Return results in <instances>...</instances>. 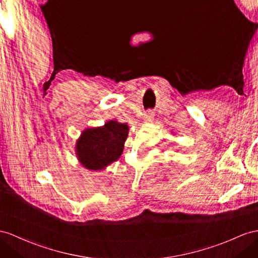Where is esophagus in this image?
Wrapping results in <instances>:
<instances>
[{
    "mask_svg": "<svg viewBox=\"0 0 258 258\" xmlns=\"http://www.w3.org/2000/svg\"><path fill=\"white\" fill-rule=\"evenodd\" d=\"M154 112L151 111V110H149V111H147L146 113H145V121L146 122H153V120H154Z\"/></svg>",
    "mask_w": 258,
    "mask_h": 258,
    "instance_id": "esophagus-1",
    "label": "esophagus"
}]
</instances>
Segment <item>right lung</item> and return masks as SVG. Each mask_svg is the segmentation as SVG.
Returning a JSON list of instances; mask_svg holds the SVG:
<instances>
[{"mask_svg": "<svg viewBox=\"0 0 258 258\" xmlns=\"http://www.w3.org/2000/svg\"><path fill=\"white\" fill-rule=\"evenodd\" d=\"M127 134V125L116 121L84 131L76 145L78 160L87 169L102 170L120 158Z\"/></svg>", "mask_w": 258, "mask_h": 258, "instance_id": "right-lung-1", "label": "right lung"}]
</instances>
